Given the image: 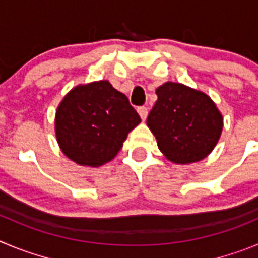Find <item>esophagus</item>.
I'll return each mask as SVG.
<instances>
[{
    "label": "esophagus",
    "instance_id": "34e87169",
    "mask_svg": "<svg viewBox=\"0 0 258 258\" xmlns=\"http://www.w3.org/2000/svg\"><path fill=\"white\" fill-rule=\"evenodd\" d=\"M138 113H140V116L142 120H146V117H147V113H149V108L145 106L138 107Z\"/></svg>",
    "mask_w": 258,
    "mask_h": 258
}]
</instances>
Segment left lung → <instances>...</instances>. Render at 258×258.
<instances>
[{"label":"left lung","instance_id":"1","mask_svg":"<svg viewBox=\"0 0 258 258\" xmlns=\"http://www.w3.org/2000/svg\"><path fill=\"white\" fill-rule=\"evenodd\" d=\"M156 94L147 125L160 151L177 164L204 159L222 132V116L213 101L204 93L177 83L159 86Z\"/></svg>","mask_w":258,"mask_h":258}]
</instances>
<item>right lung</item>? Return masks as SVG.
<instances>
[{
    "label": "right lung",
    "mask_w": 258,
    "mask_h": 258,
    "mask_svg": "<svg viewBox=\"0 0 258 258\" xmlns=\"http://www.w3.org/2000/svg\"><path fill=\"white\" fill-rule=\"evenodd\" d=\"M140 122L126 95L108 81H97L72 89L59 104L56 140L75 163L99 166L112 160Z\"/></svg>",
    "instance_id": "obj_1"
}]
</instances>
